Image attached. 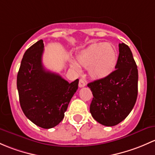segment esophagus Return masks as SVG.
Masks as SVG:
<instances>
[{
    "label": "esophagus",
    "mask_w": 155,
    "mask_h": 155,
    "mask_svg": "<svg viewBox=\"0 0 155 155\" xmlns=\"http://www.w3.org/2000/svg\"><path fill=\"white\" fill-rule=\"evenodd\" d=\"M86 86V83L83 79H80L79 81V87H84Z\"/></svg>",
    "instance_id": "34e87169"
}]
</instances>
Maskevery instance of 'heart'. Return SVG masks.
Returning a JSON list of instances; mask_svg holds the SVG:
<instances>
[{
  "label": "heart",
  "instance_id": "1",
  "mask_svg": "<svg viewBox=\"0 0 155 155\" xmlns=\"http://www.w3.org/2000/svg\"><path fill=\"white\" fill-rule=\"evenodd\" d=\"M78 66L87 68L89 77L93 79H103L109 76L115 69L118 60L116 49L110 43L97 42L81 51L76 57ZM71 67L78 70L77 65Z\"/></svg>",
  "mask_w": 155,
  "mask_h": 155
}]
</instances>
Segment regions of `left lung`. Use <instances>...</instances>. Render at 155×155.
<instances>
[{
  "label": "left lung",
  "instance_id": "obj_1",
  "mask_svg": "<svg viewBox=\"0 0 155 155\" xmlns=\"http://www.w3.org/2000/svg\"><path fill=\"white\" fill-rule=\"evenodd\" d=\"M117 63L109 76L87 84L93 95L92 116L101 125L114 126L128 116L138 93V70L130 48L119 45Z\"/></svg>",
  "mask_w": 155,
  "mask_h": 155
}]
</instances>
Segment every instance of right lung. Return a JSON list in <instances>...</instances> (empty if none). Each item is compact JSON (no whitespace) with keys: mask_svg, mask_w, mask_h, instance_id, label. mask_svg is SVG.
Here are the masks:
<instances>
[{"mask_svg":"<svg viewBox=\"0 0 155 155\" xmlns=\"http://www.w3.org/2000/svg\"><path fill=\"white\" fill-rule=\"evenodd\" d=\"M43 51L42 39L25 51L17 75V89L26 117L39 127L48 129L63 119L79 80L69 84L60 74L46 70L42 61Z\"/></svg>","mask_w":155,"mask_h":155,"instance_id":"right-lung-1","label":"right lung"}]
</instances>
